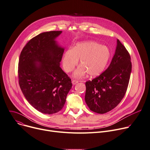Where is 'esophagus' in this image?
Segmentation results:
<instances>
[{"instance_id":"34e87169","label":"esophagus","mask_w":150,"mask_h":150,"mask_svg":"<svg viewBox=\"0 0 150 150\" xmlns=\"http://www.w3.org/2000/svg\"><path fill=\"white\" fill-rule=\"evenodd\" d=\"M78 82H79V80H72V83H73V85H76V84H77Z\"/></svg>"}]
</instances>
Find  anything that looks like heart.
<instances>
[{
  "instance_id": "obj_1",
  "label": "heart",
  "mask_w": 150,
  "mask_h": 150,
  "mask_svg": "<svg viewBox=\"0 0 150 150\" xmlns=\"http://www.w3.org/2000/svg\"><path fill=\"white\" fill-rule=\"evenodd\" d=\"M110 57V52L106 46L95 41L83 42L65 52L63 67L65 71L71 72L80 59L81 65L75 71L74 76L82 77L88 73L91 77H96L105 70Z\"/></svg>"
}]
</instances>
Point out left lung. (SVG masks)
<instances>
[{
    "instance_id": "8db88e82",
    "label": "left lung",
    "mask_w": 150,
    "mask_h": 150,
    "mask_svg": "<svg viewBox=\"0 0 150 150\" xmlns=\"http://www.w3.org/2000/svg\"><path fill=\"white\" fill-rule=\"evenodd\" d=\"M131 71L130 55L117 40L116 51L109 67L85 83V99L90 110L103 114L117 107L126 93Z\"/></svg>"
}]
</instances>
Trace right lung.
Instances as JSON below:
<instances>
[{"mask_svg": "<svg viewBox=\"0 0 150 150\" xmlns=\"http://www.w3.org/2000/svg\"><path fill=\"white\" fill-rule=\"evenodd\" d=\"M61 32H46L32 38L19 57L20 89L30 104L42 113L60 111L72 87L71 79L59 66L64 49L56 44L54 39Z\"/></svg>", "mask_w": 150, "mask_h": 150, "instance_id": "right-lung-1", "label": "right lung"}]
</instances>
